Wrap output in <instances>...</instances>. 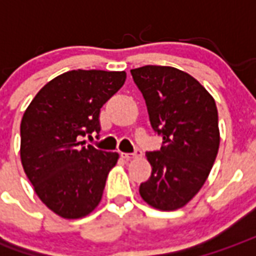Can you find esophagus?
Listing matches in <instances>:
<instances>
[{"label":"esophagus","instance_id":"esophagus-1","mask_svg":"<svg viewBox=\"0 0 256 256\" xmlns=\"http://www.w3.org/2000/svg\"><path fill=\"white\" fill-rule=\"evenodd\" d=\"M120 156H122L124 160H132V158H137V157L142 156V152L137 149L134 153H120Z\"/></svg>","mask_w":256,"mask_h":256}]
</instances>
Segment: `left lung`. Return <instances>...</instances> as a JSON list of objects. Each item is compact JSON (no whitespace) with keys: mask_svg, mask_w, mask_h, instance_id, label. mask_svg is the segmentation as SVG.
Listing matches in <instances>:
<instances>
[{"mask_svg":"<svg viewBox=\"0 0 256 256\" xmlns=\"http://www.w3.org/2000/svg\"><path fill=\"white\" fill-rule=\"evenodd\" d=\"M146 103L149 120L162 137L157 152H148L152 175L140 186L154 209H180L205 184L220 146L218 112L213 96L192 76L172 66L132 69Z\"/></svg>","mask_w":256,"mask_h":256,"instance_id":"1","label":"left lung"}]
</instances>
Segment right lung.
Returning a JSON list of instances; mask_svg holds the SVG:
<instances>
[{
	"label": "right lung",
	"mask_w": 256,
	"mask_h": 256,
	"mask_svg": "<svg viewBox=\"0 0 256 256\" xmlns=\"http://www.w3.org/2000/svg\"><path fill=\"white\" fill-rule=\"evenodd\" d=\"M124 81V72L70 70L48 81L22 115L24 172L42 202L64 218L85 217L102 200L119 154L81 140L99 133L100 108Z\"/></svg>",
	"instance_id": "right-lung-1"
}]
</instances>
